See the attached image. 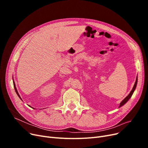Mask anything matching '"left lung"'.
<instances>
[{"label":"left lung","instance_id":"obj_1","mask_svg":"<svg viewBox=\"0 0 148 148\" xmlns=\"http://www.w3.org/2000/svg\"><path fill=\"white\" fill-rule=\"evenodd\" d=\"M137 83V79H136V82H135V84H134V87L133 88V89H132L131 91L130 92V93L128 94V95L127 97H126L125 98H124V99L122 101L121 103H120L119 107H121V106H122L123 104H125L128 101V99L131 98V97L132 96V95H133V92H134V90H135V89H136V88Z\"/></svg>","mask_w":148,"mask_h":148}]
</instances>
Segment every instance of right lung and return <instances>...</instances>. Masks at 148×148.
<instances>
[{
    "instance_id": "obj_1",
    "label": "right lung",
    "mask_w": 148,
    "mask_h": 148,
    "mask_svg": "<svg viewBox=\"0 0 148 148\" xmlns=\"http://www.w3.org/2000/svg\"><path fill=\"white\" fill-rule=\"evenodd\" d=\"M13 83H14V89H15V92H16V93H17V94L18 95V96L19 97V98L21 99V97H20V95H19V94H18V92H17V88H16V86H15V83H14V82H13ZM22 100V99H21ZM35 109V108H34Z\"/></svg>"
}]
</instances>
